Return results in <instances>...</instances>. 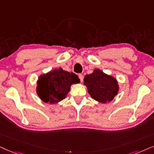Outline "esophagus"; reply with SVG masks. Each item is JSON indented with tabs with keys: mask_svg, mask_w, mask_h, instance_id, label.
Returning a JSON list of instances; mask_svg holds the SVG:
<instances>
[{
	"mask_svg": "<svg viewBox=\"0 0 154 154\" xmlns=\"http://www.w3.org/2000/svg\"><path fill=\"white\" fill-rule=\"evenodd\" d=\"M79 79H80L81 82H82L83 79H84V76L80 74V75H79Z\"/></svg>",
	"mask_w": 154,
	"mask_h": 154,
	"instance_id": "esophagus-1",
	"label": "esophagus"
}]
</instances>
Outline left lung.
<instances>
[{
	"mask_svg": "<svg viewBox=\"0 0 154 154\" xmlns=\"http://www.w3.org/2000/svg\"><path fill=\"white\" fill-rule=\"evenodd\" d=\"M84 81L91 97L101 103L112 101L118 94L116 79L98 69H94L91 74L86 75Z\"/></svg>",
	"mask_w": 154,
	"mask_h": 154,
	"instance_id": "left-lung-1",
	"label": "left lung"
}]
</instances>
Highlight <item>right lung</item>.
<instances>
[{"label": "right lung", "instance_id": "add662e5", "mask_svg": "<svg viewBox=\"0 0 154 154\" xmlns=\"http://www.w3.org/2000/svg\"><path fill=\"white\" fill-rule=\"evenodd\" d=\"M79 82L78 76L60 68L40 76L37 94L43 101L56 103L65 99L72 84Z\"/></svg>", "mask_w": 154, "mask_h": 154}]
</instances>
